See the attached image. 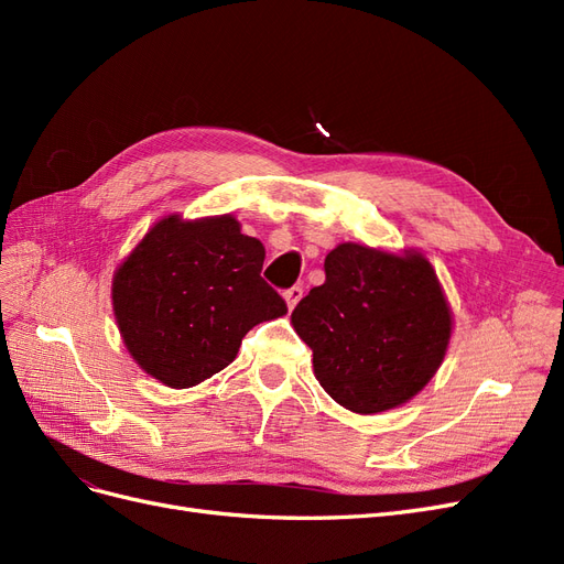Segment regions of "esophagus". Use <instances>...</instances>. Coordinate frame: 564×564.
<instances>
[{
  "label": "esophagus",
  "instance_id": "1",
  "mask_svg": "<svg viewBox=\"0 0 564 564\" xmlns=\"http://www.w3.org/2000/svg\"><path fill=\"white\" fill-rule=\"evenodd\" d=\"M301 299H303V289L301 286H292V289H286V292H284V301H286V308L289 311H294L296 303Z\"/></svg>",
  "mask_w": 564,
  "mask_h": 564
}]
</instances>
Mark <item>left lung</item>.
<instances>
[{
    "label": "left lung",
    "mask_w": 564,
    "mask_h": 564,
    "mask_svg": "<svg viewBox=\"0 0 564 564\" xmlns=\"http://www.w3.org/2000/svg\"><path fill=\"white\" fill-rule=\"evenodd\" d=\"M329 398L355 414L402 406L445 360L454 315L419 249L344 242L324 259V284L292 313Z\"/></svg>",
    "instance_id": "left-lung-1"
}]
</instances>
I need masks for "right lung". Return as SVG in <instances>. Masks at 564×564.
Wrapping results in <instances>:
<instances>
[{
	"mask_svg": "<svg viewBox=\"0 0 564 564\" xmlns=\"http://www.w3.org/2000/svg\"><path fill=\"white\" fill-rule=\"evenodd\" d=\"M263 261L261 240L232 214L160 218L112 275V313L133 362L176 390L226 369L249 329L286 315Z\"/></svg>",
	"mask_w": 564,
	"mask_h": 564,
	"instance_id": "add662e5",
	"label": "right lung"
}]
</instances>
